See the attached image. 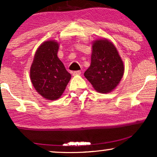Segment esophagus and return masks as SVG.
Masks as SVG:
<instances>
[{"mask_svg":"<svg viewBox=\"0 0 157 157\" xmlns=\"http://www.w3.org/2000/svg\"><path fill=\"white\" fill-rule=\"evenodd\" d=\"M81 74V71H75L73 72V76H78V75H80Z\"/></svg>","mask_w":157,"mask_h":157,"instance_id":"34e87169","label":"esophagus"}]
</instances>
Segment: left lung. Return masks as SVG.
<instances>
[{"instance_id":"left-lung-1","label":"left lung","mask_w":157,"mask_h":157,"mask_svg":"<svg viewBox=\"0 0 157 157\" xmlns=\"http://www.w3.org/2000/svg\"><path fill=\"white\" fill-rule=\"evenodd\" d=\"M123 61L112 43L98 40L93 44L91 63L84 76L94 89L101 93H109L119 83L124 75Z\"/></svg>"}]
</instances>
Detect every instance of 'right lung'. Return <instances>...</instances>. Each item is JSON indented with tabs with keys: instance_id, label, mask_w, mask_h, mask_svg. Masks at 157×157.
Wrapping results in <instances>:
<instances>
[{
	"instance_id": "add662e5",
	"label": "right lung",
	"mask_w": 157,
	"mask_h": 157,
	"mask_svg": "<svg viewBox=\"0 0 157 157\" xmlns=\"http://www.w3.org/2000/svg\"><path fill=\"white\" fill-rule=\"evenodd\" d=\"M59 44L46 41L36 51L30 76L34 88L43 97L58 99L63 93L71 79V74L57 56Z\"/></svg>"
}]
</instances>
